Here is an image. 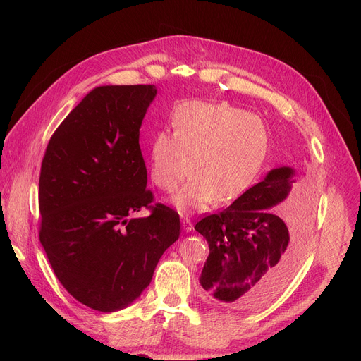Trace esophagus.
Returning a JSON list of instances; mask_svg holds the SVG:
<instances>
[{
  "label": "esophagus",
  "instance_id": "34e87169",
  "mask_svg": "<svg viewBox=\"0 0 361 361\" xmlns=\"http://www.w3.org/2000/svg\"><path fill=\"white\" fill-rule=\"evenodd\" d=\"M181 224H183V230H184L185 233L193 231V224H192V221L188 219V218H183V219H181Z\"/></svg>",
  "mask_w": 361,
  "mask_h": 361
}]
</instances>
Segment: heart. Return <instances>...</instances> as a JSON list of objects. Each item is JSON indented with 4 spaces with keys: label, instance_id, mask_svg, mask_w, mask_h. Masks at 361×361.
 Wrapping results in <instances>:
<instances>
[{
    "label": "heart",
    "instance_id": "1",
    "mask_svg": "<svg viewBox=\"0 0 361 361\" xmlns=\"http://www.w3.org/2000/svg\"><path fill=\"white\" fill-rule=\"evenodd\" d=\"M268 145V128L256 114L226 102H185L174 112L173 133L161 130L152 137L149 174L161 190L173 192L192 162V178L171 202L183 214L202 212L215 199L231 202L249 190Z\"/></svg>",
    "mask_w": 361,
    "mask_h": 361
}]
</instances>
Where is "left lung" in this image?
Listing matches in <instances>:
<instances>
[{
	"label": "left lung",
	"instance_id": "left-lung-1",
	"mask_svg": "<svg viewBox=\"0 0 361 361\" xmlns=\"http://www.w3.org/2000/svg\"><path fill=\"white\" fill-rule=\"evenodd\" d=\"M290 166L271 169L219 214L199 221L195 230L209 244L200 286L226 307L253 309L272 300L294 275L305 250L312 212H274L295 184Z\"/></svg>",
	"mask_w": 361,
	"mask_h": 361
}]
</instances>
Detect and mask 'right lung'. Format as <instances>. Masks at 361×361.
Returning <instances> with one entry per match:
<instances>
[{"label":"right lung","mask_w":361,"mask_h":361,"mask_svg":"<svg viewBox=\"0 0 361 361\" xmlns=\"http://www.w3.org/2000/svg\"><path fill=\"white\" fill-rule=\"evenodd\" d=\"M154 85L90 90L52 135L39 177V240L54 274L98 312L130 306L180 237V216L146 188L139 145ZM152 207L146 219H131Z\"/></svg>","instance_id":"right-lung-1"}]
</instances>
